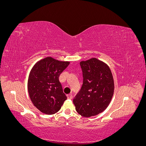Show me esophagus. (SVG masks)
<instances>
[{
	"label": "esophagus",
	"instance_id": "obj_1",
	"mask_svg": "<svg viewBox=\"0 0 146 146\" xmlns=\"http://www.w3.org/2000/svg\"><path fill=\"white\" fill-rule=\"evenodd\" d=\"M67 98L68 99H71L72 98V96L71 94H69L67 95Z\"/></svg>",
	"mask_w": 146,
	"mask_h": 146
}]
</instances>
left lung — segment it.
<instances>
[{"mask_svg":"<svg viewBox=\"0 0 146 146\" xmlns=\"http://www.w3.org/2000/svg\"><path fill=\"white\" fill-rule=\"evenodd\" d=\"M83 84L73 99L76 110L81 116H96L107 108L113 95L114 80L108 66L93 58L80 63Z\"/></svg>","mask_w":146,"mask_h":146,"instance_id":"8db88e82","label":"left lung"}]
</instances>
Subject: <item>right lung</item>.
Instances as JSON below:
<instances>
[{"instance_id":"right-lung-1","label":"right lung","mask_w":146,"mask_h":146,"mask_svg":"<svg viewBox=\"0 0 146 146\" xmlns=\"http://www.w3.org/2000/svg\"><path fill=\"white\" fill-rule=\"evenodd\" d=\"M69 64L68 61L47 57L39 61L31 70L28 80L29 94L33 105L42 113H56L67 99L59 77Z\"/></svg>"}]
</instances>
